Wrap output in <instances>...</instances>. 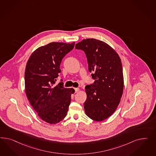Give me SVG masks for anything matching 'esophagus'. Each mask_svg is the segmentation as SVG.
<instances>
[{"label": "esophagus", "mask_w": 156, "mask_h": 156, "mask_svg": "<svg viewBox=\"0 0 156 156\" xmlns=\"http://www.w3.org/2000/svg\"><path fill=\"white\" fill-rule=\"evenodd\" d=\"M74 90H75V92L76 93V92H78L80 90V89L79 88H74Z\"/></svg>", "instance_id": "esophagus-1"}]
</instances>
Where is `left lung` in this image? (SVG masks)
<instances>
[{"label": "left lung", "instance_id": "8db88e82", "mask_svg": "<svg viewBox=\"0 0 156 156\" xmlns=\"http://www.w3.org/2000/svg\"><path fill=\"white\" fill-rule=\"evenodd\" d=\"M76 48L85 52L88 70L94 82L85 87L86 115L95 121L111 116L119 104L123 89L122 66L118 54L106 43L83 39Z\"/></svg>", "mask_w": 156, "mask_h": 156}]
</instances>
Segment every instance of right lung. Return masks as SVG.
I'll return each instance as SVG.
<instances>
[{"label":"right lung","instance_id":"right-lung-1","mask_svg":"<svg viewBox=\"0 0 156 156\" xmlns=\"http://www.w3.org/2000/svg\"><path fill=\"white\" fill-rule=\"evenodd\" d=\"M75 42H52L39 47L29 58L24 73L26 94L39 117L51 124L66 117L73 89L63 82L54 85L61 73L62 59L73 49Z\"/></svg>","mask_w":156,"mask_h":156}]
</instances>
